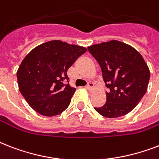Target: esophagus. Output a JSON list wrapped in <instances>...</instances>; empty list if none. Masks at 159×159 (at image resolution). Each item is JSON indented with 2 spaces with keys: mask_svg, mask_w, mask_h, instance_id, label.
Returning <instances> with one entry per match:
<instances>
[{
  "mask_svg": "<svg viewBox=\"0 0 159 159\" xmlns=\"http://www.w3.org/2000/svg\"><path fill=\"white\" fill-rule=\"evenodd\" d=\"M86 87L87 88V90L91 91V90L93 89V87H94V84H93V83H92V82H89V83L87 85V87Z\"/></svg>",
  "mask_w": 159,
  "mask_h": 159,
  "instance_id": "34e87169",
  "label": "esophagus"
}]
</instances>
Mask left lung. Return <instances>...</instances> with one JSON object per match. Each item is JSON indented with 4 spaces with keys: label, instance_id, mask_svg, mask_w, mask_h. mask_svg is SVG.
<instances>
[{
    "label": "left lung",
    "instance_id": "obj_1",
    "mask_svg": "<svg viewBox=\"0 0 159 159\" xmlns=\"http://www.w3.org/2000/svg\"><path fill=\"white\" fill-rule=\"evenodd\" d=\"M101 66L110 92L106 102L95 110L106 118L125 116L135 108L148 89L150 71L142 55L132 46L118 40L87 48Z\"/></svg>",
    "mask_w": 159,
    "mask_h": 159
}]
</instances>
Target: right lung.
Masks as SVG:
<instances>
[{
  "mask_svg": "<svg viewBox=\"0 0 159 159\" xmlns=\"http://www.w3.org/2000/svg\"><path fill=\"white\" fill-rule=\"evenodd\" d=\"M86 52L82 46L52 40L26 55L16 75L19 90L30 107L50 117L65 111L76 91L69 83H64L69 79L67 71Z\"/></svg>",
  "mask_w": 159,
  "mask_h": 159,
  "instance_id": "add662e5",
  "label": "right lung"
}]
</instances>
